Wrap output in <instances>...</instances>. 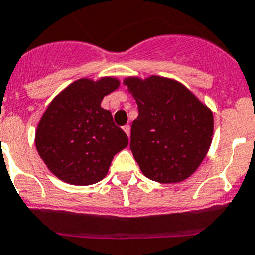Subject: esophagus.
<instances>
[{
	"label": "esophagus",
	"instance_id": "34e87169",
	"mask_svg": "<svg viewBox=\"0 0 255 255\" xmlns=\"http://www.w3.org/2000/svg\"><path fill=\"white\" fill-rule=\"evenodd\" d=\"M123 130H125V132H126V134H127V136L129 137V134H130V126H129V125H126V126H123Z\"/></svg>",
	"mask_w": 255,
	"mask_h": 255
}]
</instances>
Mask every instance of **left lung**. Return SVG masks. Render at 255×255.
Wrapping results in <instances>:
<instances>
[{
  "label": "left lung",
  "instance_id": "obj_1",
  "mask_svg": "<svg viewBox=\"0 0 255 255\" xmlns=\"http://www.w3.org/2000/svg\"><path fill=\"white\" fill-rule=\"evenodd\" d=\"M138 107L130 150L146 178L179 183L198 169L210 150L213 114L184 85L161 76L127 77Z\"/></svg>",
  "mask_w": 255,
  "mask_h": 255
}]
</instances>
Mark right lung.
<instances>
[{
    "label": "right lung",
    "mask_w": 255,
    "mask_h": 255,
    "mask_svg": "<svg viewBox=\"0 0 255 255\" xmlns=\"http://www.w3.org/2000/svg\"><path fill=\"white\" fill-rule=\"evenodd\" d=\"M118 86L116 77L80 79L48 105L36 128L35 146L58 179L72 185L95 184L105 178L114 155L128 146L127 134L100 105Z\"/></svg>",
    "instance_id": "1"
}]
</instances>
